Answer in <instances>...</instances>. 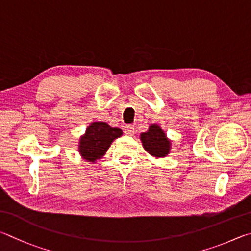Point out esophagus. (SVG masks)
<instances>
[{"mask_svg":"<svg viewBox=\"0 0 251 251\" xmlns=\"http://www.w3.org/2000/svg\"><path fill=\"white\" fill-rule=\"evenodd\" d=\"M134 132H135V130H134V126H133L129 125V126H126V128H125V133L126 135H133Z\"/></svg>","mask_w":251,"mask_h":251,"instance_id":"34e87169","label":"esophagus"}]
</instances>
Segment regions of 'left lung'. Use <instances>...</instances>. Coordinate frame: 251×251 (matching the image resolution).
I'll return each mask as SVG.
<instances>
[{"mask_svg": "<svg viewBox=\"0 0 251 251\" xmlns=\"http://www.w3.org/2000/svg\"><path fill=\"white\" fill-rule=\"evenodd\" d=\"M142 141V146L149 154L154 157H164L170 153L171 141L166 137L164 131L161 129L160 126L153 123L149 126L147 132H143L140 135Z\"/></svg>", "mask_w": 251, "mask_h": 251, "instance_id": "obj_1", "label": "left lung"}]
</instances>
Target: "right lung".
<instances>
[{
    "label": "right lung",
    "mask_w": 251,
    "mask_h": 251,
    "mask_svg": "<svg viewBox=\"0 0 251 251\" xmlns=\"http://www.w3.org/2000/svg\"><path fill=\"white\" fill-rule=\"evenodd\" d=\"M121 135V129L112 128L107 122H92L79 140L78 151L82 159L95 163L105 154L113 140Z\"/></svg>",
    "instance_id": "1"
}]
</instances>
